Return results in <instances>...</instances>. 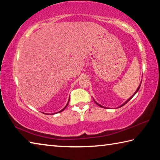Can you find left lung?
Returning <instances> with one entry per match:
<instances>
[{"label": "left lung", "instance_id": "1", "mask_svg": "<svg viewBox=\"0 0 160 160\" xmlns=\"http://www.w3.org/2000/svg\"><path fill=\"white\" fill-rule=\"evenodd\" d=\"M140 85H141V83H140V85H139V87H138V89H137V90H136V91H135V93H134L133 94H132V97H130V98H129V99H128V100H127V101H126V102H124V103H123V104L122 105H121V106H120V107H122V106H123V105H125V104H126V103H127V102H128V101H130V100H131V99L132 98V97H133V96L135 95V94H136V93L138 92V90H139V89H140ZM94 102H95V103H96V104H97V105H99V107H102V106H101V105H100V104H98V103H97V102H96L95 101H94ZM104 108H105V107H104Z\"/></svg>", "mask_w": 160, "mask_h": 160}]
</instances>
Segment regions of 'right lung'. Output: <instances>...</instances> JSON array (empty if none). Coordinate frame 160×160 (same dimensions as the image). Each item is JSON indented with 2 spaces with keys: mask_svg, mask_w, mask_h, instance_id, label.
I'll return each mask as SVG.
<instances>
[{
  "mask_svg": "<svg viewBox=\"0 0 160 160\" xmlns=\"http://www.w3.org/2000/svg\"><path fill=\"white\" fill-rule=\"evenodd\" d=\"M68 102H69V100H68ZM68 104H66V107H65L63 108V109H62V110H61V111H60V112H57V113H59V112H63V110H64L65 109H66V108L67 107V106H68ZM52 114H54V113H52Z\"/></svg>",
  "mask_w": 160,
  "mask_h": 160,
  "instance_id": "1",
  "label": "right lung"
}]
</instances>
